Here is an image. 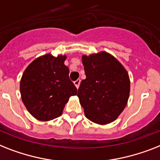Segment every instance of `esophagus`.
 <instances>
[{
    "mask_svg": "<svg viewBox=\"0 0 160 160\" xmlns=\"http://www.w3.org/2000/svg\"><path fill=\"white\" fill-rule=\"evenodd\" d=\"M80 79H78V80H76V81H75V82H74V84H75V85H76V88H79V86H80Z\"/></svg>",
    "mask_w": 160,
    "mask_h": 160,
    "instance_id": "obj_1",
    "label": "esophagus"
}]
</instances>
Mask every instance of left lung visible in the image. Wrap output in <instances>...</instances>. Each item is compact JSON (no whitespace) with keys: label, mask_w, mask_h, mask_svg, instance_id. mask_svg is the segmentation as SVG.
I'll use <instances>...</instances> for the list:
<instances>
[{"label":"left lung","mask_w":160,"mask_h":160,"mask_svg":"<svg viewBox=\"0 0 160 160\" xmlns=\"http://www.w3.org/2000/svg\"><path fill=\"white\" fill-rule=\"evenodd\" d=\"M86 79L77 96L89 120L106 125L124 110L129 98L130 79L127 70L106 52L82 56Z\"/></svg>","instance_id":"1"}]
</instances>
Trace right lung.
I'll return each instance as SVG.
<instances>
[{"label":"right lung","instance_id":"add662e5","mask_svg":"<svg viewBox=\"0 0 160 160\" xmlns=\"http://www.w3.org/2000/svg\"><path fill=\"white\" fill-rule=\"evenodd\" d=\"M66 58V55L46 54L33 61L23 73L19 84L22 101L38 120L48 122L61 116L69 98L77 93L69 79Z\"/></svg>","mask_w":160,"mask_h":160}]
</instances>
